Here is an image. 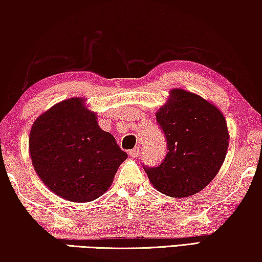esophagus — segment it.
I'll use <instances>...</instances> for the list:
<instances>
[{"label":"esophagus","instance_id":"esophagus-1","mask_svg":"<svg viewBox=\"0 0 262 262\" xmlns=\"http://www.w3.org/2000/svg\"><path fill=\"white\" fill-rule=\"evenodd\" d=\"M139 152H141V150H139L138 146H136V148L131 149L130 151H128V155H130V157H134V159H137L139 156Z\"/></svg>","mask_w":262,"mask_h":262}]
</instances>
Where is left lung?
<instances>
[{"label":"left lung","instance_id":"left-lung-1","mask_svg":"<svg viewBox=\"0 0 262 262\" xmlns=\"http://www.w3.org/2000/svg\"><path fill=\"white\" fill-rule=\"evenodd\" d=\"M156 120L168 151L157 167L144 166L150 182L174 198L200 192L216 177L227 155L229 132L223 114L202 96L175 88Z\"/></svg>","mask_w":262,"mask_h":262}]
</instances>
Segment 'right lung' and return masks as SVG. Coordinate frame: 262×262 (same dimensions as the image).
I'll list each match as a JSON object with an SVG mask.
<instances>
[{"label":"right lung","mask_w":262,"mask_h":262,"mask_svg":"<svg viewBox=\"0 0 262 262\" xmlns=\"http://www.w3.org/2000/svg\"><path fill=\"white\" fill-rule=\"evenodd\" d=\"M35 173L60 198L88 203L101 196L127 154L100 128L84 99L56 103L37 118L30 134Z\"/></svg>","instance_id":"add662e5"}]
</instances>
